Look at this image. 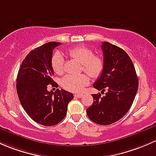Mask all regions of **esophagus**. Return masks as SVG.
Masks as SVG:
<instances>
[{"mask_svg": "<svg viewBox=\"0 0 156 156\" xmlns=\"http://www.w3.org/2000/svg\"><path fill=\"white\" fill-rule=\"evenodd\" d=\"M74 96H75V98H80L83 97V94H75Z\"/></svg>", "mask_w": 156, "mask_h": 156, "instance_id": "obj_1", "label": "esophagus"}]
</instances>
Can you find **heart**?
<instances>
[{"instance_id": "b5f03b06", "label": "heart", "mask_w": 156, "mask_h": 156, "mask_svg": "<svg viewBox=\"0 0 156 156\" xmlns=\"http://www.w3.org/2000/svg\"><path fill=\"white\" fill-rule=\"evenodd\" d=\"M69 55L80 63L83 70L90 76L97 78L104 70V60L101 56L94 55L92 49L86 46H77L70 49L67 52ZM65 58L60 52H56L52 58V67L54 71L61 75L65 72ZM89 79L86 74L66 75L61 80V85L66 90L73 92H79L89 84Z\"/></svg>"}]
</instances>
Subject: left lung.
Segmentation results:
<instances>
[{"label":"left lung","instance_id":"obj_1","mask_svg":"<svg viewBox=\"0 0 156 156\" xmlns=\"http://www.w3.org/2000/svg\"><path fill=\"white\" fill-rule=\"evenodd\" d=\"M104 70L93 87L104 93L91 94L92 105L86 110L89 118L107 126L122 118L131 108L138 89V79L128 55L115 45L103 42Z\"/></svg>","mask_w":156,"mask_h":156}]
</instances>
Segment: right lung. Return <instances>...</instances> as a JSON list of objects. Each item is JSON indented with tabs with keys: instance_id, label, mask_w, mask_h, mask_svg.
I'll use <instances>...</instances> for the list:
<instances>
[{
	"instance_id": "right-lung-1",
	"label": "right lung",
	"mask_w": 156,
	"mask_h": 156,
	"mask_svg": "<svg viewBox=\"0 0 156 156\" xmlns=\"http://www.w3.org/2000/svg\"><path fill=\"white\" fill-rule=\"evenodd\" d=\"M62 43L49 42L35 48L27 55L19 68L16 79L18 97L24 110L37 123L46 126L57 125L66 116L67 105L73 98L72 93L55 86L52 67V50Z\"/></svg>"
}]
</instances>
